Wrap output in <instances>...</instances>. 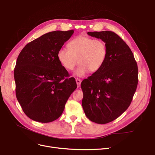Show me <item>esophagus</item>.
Segmentation results:
<instances>
[{
    "mask_svg": "<svg viewBox=\"0 0 155 155\" xmlns=\"http://www.w3.org/2000/svg\"><path fill=\"white\" fill-rule=\"evenodd\" d=\"M76 82H77L78 87H79L80 86H81V79L76 78Z\"/></svg>",
    "mask_w": 155,
    "mask_h": 155,
    "instance_id": "34e87169",
    "label": "esophagus"
}]
</instances>
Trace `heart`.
Returning a JSON list of instances; mask_svg holds the SVG:
<instances>
[{
    "mask_svg": "<svg viewBox=\"0 0 155 155\" xmlns=\"http://www.w3.org/2000/svg\"><path fill=\"white\" fill-rule=\"evenodd\" d=\"M68 47L58 50L57 59L67 70H73L78 62L80 64L74 71V74L78 77L84 76L89 71L91 73L99 71L105 64L108 55L105 41L84 35L71 40Z\"/></svg>",
    "mask_w": 155,
    "mask_h": 155,
    "instance_id": "heart-1",
    "label": "heart"
}]
</instances>
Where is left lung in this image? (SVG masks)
I'll return each instance as SVG.
<instances>
[{"mask_svg": "<svg viewBox=\"0 0 155 155\" xmlns=\"http://www.w3.org/2000/svg\"><path fill=\"white\" fill-rule=\"evenodd\" d=\"M107 46L104 66L81 83L82 107L90 121L106 124L119 117L132 101L138 84V67L132 51L115 32H88Z\"/></svg>", "mask_w": 155, "mask_h": 155, "instance_id": "8db88e82", "label": "left lung"}]
</instances>
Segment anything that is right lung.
Returning <instances> with one entry per match:
<instances>
[{"label": "right lung", "instance_id": "1", "mask_svg": "<svg viewBox=\"0 0 155 155\" xmlns=\"http://www.w3.org/2000/svg\"><path fill=\"white\" fill-rule=\"evenodd\" d=\"M74 31H55L27 44L17 58L14 70L16 96L23 111L35 121L58 119L77 85L57 57L58 50Z\"/></svg>", "mask_w": 155, "mask_h": 155}]
</instances>
